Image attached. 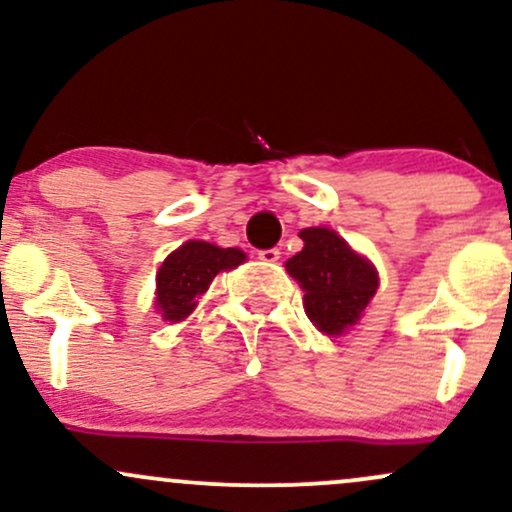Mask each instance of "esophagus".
<instances>
[{"mask_svg": "<svg viewBox=\"0 0 512 512\" xmlns=\"http://www.w3.org/2000/svg\"><path fill=\"white\" fill-rule=\"evenodd\" d=\"M279 257H281V252L276 250V248H269V250H260V260L262 262H279Z\"/></svg>", "mask_w": 512, "mask_h": 512, "instance_id": "34e87169", "label": "esophagus"}]
</instances>
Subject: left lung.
I'll return each instance as SVG.
<instances>
[{"instance_id": "8db88e82", "label": "left lung", "mask_w": 512, "mask_h": 512, "mask_svg": "<svg viewBox=\"0 0 512 512\" xmlns=\"http://www.w3.org/2000/svg\"><path fill=\"white\" fill-rule=\"evenodd\" d=\"M303 250L286 262V272L305 291V315L320 332L339 337L361 320L380 279L366 257L332 228H303Z\"/></svg>"}]
</instances>
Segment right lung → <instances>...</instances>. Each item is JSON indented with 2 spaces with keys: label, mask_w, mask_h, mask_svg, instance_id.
<instances>
[{
  "label": "right lung",
  "mask_w": 512,
  "mask_h": 512,
  "mask_svg": "<svg viewBox=\"0 0 512 512\" xmlns=\"http://www.w3.org/2000/svg\"><path fill=\"white\" fill-rule=\"evenodd\" d=\"M245 262L238 248H219L204 240H187L170 252L156 274V310L163 320L180 322L195 310L197 298L207 293L219 272Z\"/></svg>",
  "instance_id": "obj_1"
}]
</instances>
